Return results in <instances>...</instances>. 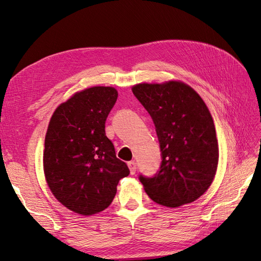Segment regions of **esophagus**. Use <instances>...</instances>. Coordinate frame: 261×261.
Listing matches in <instances>:
<instances>
[{"label":"esophagus","mask_w":261,"mask_h":261,"mask_svg":"<svg viewBox=\"0 0 261 261\" xmlns=\"http://www.w3.org/2000/svg\"><path fill=\"white\" fill-rule=\"evenodd\" d=\"M127 167L130 169V173L131 174H135L136 173V170H137V164L135 161H130V162H127Z\"/></svg>","instance_id":"1"}]
</instances>
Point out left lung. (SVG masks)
Listing matches in <instances>:
<instances>
[{
  "label": "left lung",
  "mask_w": 261,
  "mask_h": 261,
  "mask_svg": "<svg viewBox=\"0 0 261 261\" xmlns=\"http://www.w3.org/2000/svg\"><path fill=\"white\" fill-rule=\"evenodd\" d=\"M132 92L154 122L162 156L153 177L139 174L147 195L169 207L197 200L210 187L219 159L204 101L189 85L176 81L137 84Z\"/></svg>",
  "instance_id": "obj_1"
}]
</instances>
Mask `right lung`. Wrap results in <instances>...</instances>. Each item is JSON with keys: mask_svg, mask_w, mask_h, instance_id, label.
<instances>
[{"mask_svg": "<svg viewBox=\"0 0 261 261\" xmlns=\"http://www.w3.org/2000/svg\"><path fill=\"white\" fill-rule=\"evenodd\" d=\"M117 91L93 87L75 93L55 111L45 136L46 182L61 204L91 216L110 206L130 170L106 137L105 123Z\"/></svg>", "mask_w": 261, "mask_h": 261, "instance_id": "add662e5", "label": "right lung"}]
</instances>
